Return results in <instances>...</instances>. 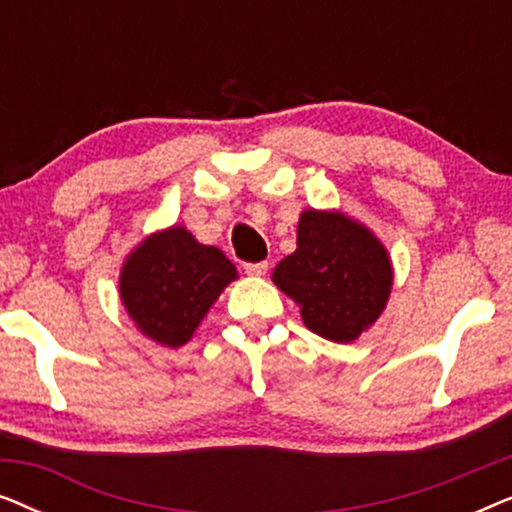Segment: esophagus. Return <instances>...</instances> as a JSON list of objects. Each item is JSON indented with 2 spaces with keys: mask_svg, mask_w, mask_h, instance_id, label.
Wrapping results in <instances>:
<instances>
[{
  "mask_svg": "<svg viewBox=\"0 0 512 512\" xmlns=\"http://www.w3.org/2000/svg\"><path fill=\"white\" fill-rule=\"evenodd\" d=\"M242 268H244V272H247V275H256V277H261V275H265V272H268V261L244 263Z\"/></svg>",
  "mask_w": 512,
  "mask_h": 512,
  "instance_id": "34e87169",
  "label": "esophagus"
}]
</instances>
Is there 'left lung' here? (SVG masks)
I'll use <instances>...</instances> for the list:
<instances>
[{"mask_svg":"<svg viewBox=\"0 0 512 512\" xmlns=\"http://www.w3.org/2000/svg\"><path fill=\"white\" fill-rule=\"evenodd\" d=\"M272 279L300 305L312 333L352 342L387 305L391 263L370 230L342 214L310 209L300 216L298 249Z\"/></svg>","mask_w":512,"mask_h":512,"instance_id":"8db88e82","label":"left lung"}]
</instances>
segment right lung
<instances>
[{
    "label": "right lung",
    "mask_w": 512,
    "mask_h": 512,
    "mask_svg": "<svg viewBox=\"0 0 512 512\" xmlns=\"http://www.w3.org/2000/svg\"><path fill=\"white\" fill-rule=\"evenodd\" d=\"M235 277L221 249L205 247L186 228H170L139 244L125 261L121 298L151 340L181 347Z\"/></svg>",
    "instance_id": "obj_1"
}]
</instances>
